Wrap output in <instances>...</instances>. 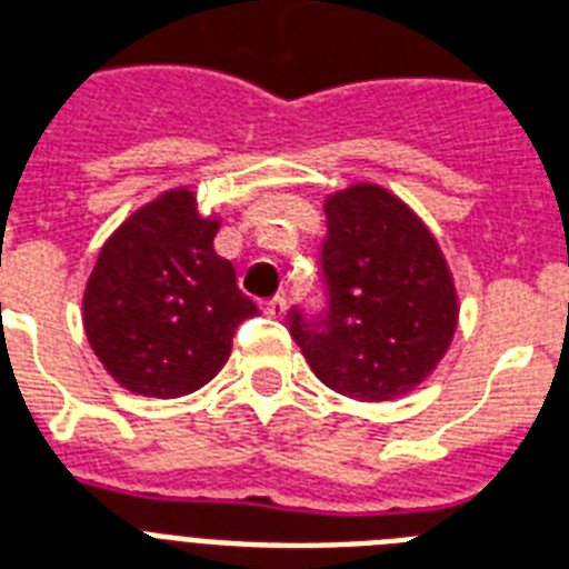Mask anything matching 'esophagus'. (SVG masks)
I'll list each match as a JSON object with an SVG mask.
<instances>
[{
    "mask_svg": "<svg viewBox=\"0 0 569 569\" xmlns=\"http://www.w3.org/2000/svg\"><path fill=\"white\" fill-rule=\"evenodd\" d=\"M262 312L269 318H283L286 316V298H271L262 303Z\"/></svg>",
    "mask_w": 569,
    "mask_h": 569,
    "instance_id": "obj_1",
    "label": "esophagus"
}]
</instances>
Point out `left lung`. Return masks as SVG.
<instances>
[{
	"instance_id": "8db88e82",
	"label": "left lung",
	"mask_w": 569,
	"mask_h": 569,
	"mask_svg": "<svg viewBox=\"0 0 569 569\" xmlns=\"http://www.w3.org/2000/svg\"><path fill=\"white\" fill-rule=\"evenodd\" d=\"M327 312H292V339L327 389L382 403L436 371L459 327V292L432 230L377 183L325 198Z\"/></svg>"
}]
</instances>
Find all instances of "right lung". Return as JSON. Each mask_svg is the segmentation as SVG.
<instances>
[{"label":"right lung","instance_id":"1","mask_svg":"<svg viewBox=\"0 0 569 569\" xmlns=\"http://www.w3.org/2000/svg\"><path fill=\"white\" fill-rule=\"evenodd\" d=\"M189 187L166 189L133 210L101 244L84 289V332L104 371L131 395L172 400L221 371L233 332L257 316L237 269L212 239Z\"/></svg>","mask_w":569,"mask_h":569}]
</instances>
